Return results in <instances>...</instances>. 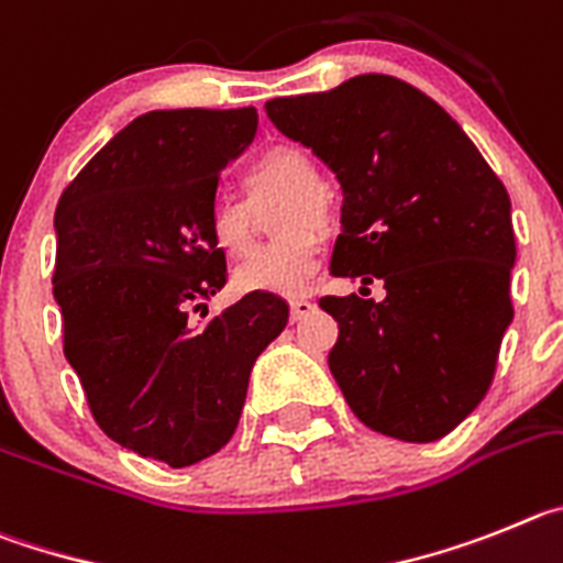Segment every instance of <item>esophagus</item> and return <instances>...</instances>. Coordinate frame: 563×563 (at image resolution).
Listing matches in <instances>:
<instances>
[{"instance_id":"34e87169","label":"esophagus","mask_w":563,"mask_h":563,"mask_svg":"<svg viewBox=\"0 0 563 563\" xmlns=\"http://www.w3.org/2000/svg\"><path fill=\"white\" fill-rule=\"evenodd\" d=\"M313 311V302L306 300V297H297V300H291V319L297 322V319L308 317V313Z\"/></svg>"}]
</instances>
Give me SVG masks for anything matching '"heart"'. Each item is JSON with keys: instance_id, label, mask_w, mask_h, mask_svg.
I'll return each mask as SVG.
<instances>
[{"instance_id": "heart-1", "label": "heart", "mask_w": 563, "mask_h": 563, "mask_svg": "<svg viewBox=\"0 0 563 563\" xmlns=\"http://www.w3.org/2000/svg\"><path fill=\"white\" fill-rule=\"evenodd\" d=\"M246 187L252 199L261 196H288L283 212V230L297 233L286 235L277 244L257 252L235 272V286L246 294H277V297H297L311 288L313 275L322 261V244L311 230H325L331 224V207L322 194V176L317 162L297 145H277L266 151L246 174ZM212 244L230 257H246L252 252L250 212L241 201L219 199L210 207L207 219Z\"/></svg>"}]
</instances>
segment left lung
Here are the masks:
<instances>
[{
    "instance_id": "1",
    "label": "left lung",
    "mask_w": 563,
    "mask_h": 563,
    "mask_svg": "<svg viewBox=\"0 0 563 563\" xmlns=\"http://www.w3.org/2000/svg\"><path fill=\"white\" fill-rule=\"evenodd\" d=\"M266 114L336 174L333 275L387 288L382 302L319 300L339 322L328 367L344 401L389 438H443L488 393L514 319L508 190L457 120L393 75L275 98Z\"/></svg>"
}]
</instances>
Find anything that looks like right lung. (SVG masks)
Masks as SVG:
<instances>
[{
	"mask_svg": "<svg viewBox=\"0 0 563 563\" xmlns=\"http://www.w3.org/2000/svg\"><path fill=\"white\" fill-rule=\"evenodd\" d=\"M255 131V106L140 114L86 162L55 210L64 356L98 427L170 468L230 443L252 364L288 322L275 294L190 319L207 317L227 283L207 219L219 174Z\"/></svg>",
	"mask_w": 563,
	"mask_h": 563,
	"instance_id": "obj_1",
	"label": "right lung"
}]
</instances>
